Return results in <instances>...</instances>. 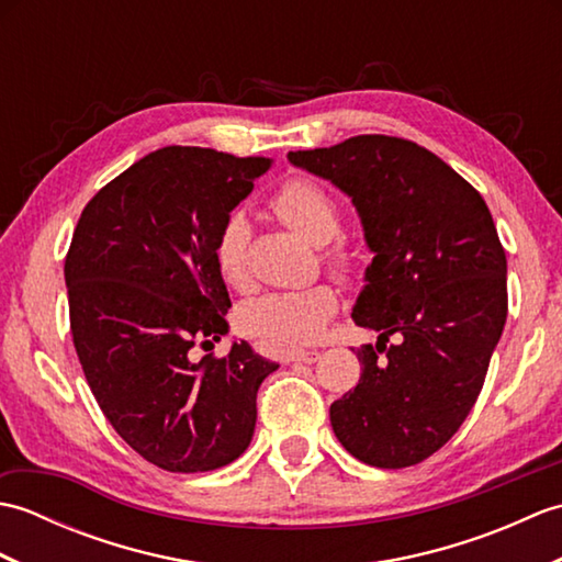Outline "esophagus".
Here are the masks:
<instances>
[{
    "instance_id": "obj_1",
    "label": "esophagus",
    "mask_w": 562,
    "mask_h": 562,
    "mask_svg": "<svg viewBox=\"0 0 562 562\" xmlns=\"http://www.w3.org/2000/svg\"><path fill=\"white\" fill-rule=\"evenodd\" d=\"M321 357V352L318 350H300V352H292V357L290 360L292 362H304V364H312V362H316Z\"/></svg>"
}]
</instances>
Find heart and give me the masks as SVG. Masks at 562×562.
<instances>
[{
  "label": "heart",
  "instance_id": "1",
  "mask_svg": "<svg viewBox=\"0 0 562 562\" xmlns=\"http://www.w3.org/2000/svg\"><path fill=\"white\" fill-rule=\"evenodd\" d=\"M272 210L290 224L296 234L314 244H328L340 232V210L324 188L308 178H292L272 195ZM246 246L248 222L244 214H229L214 238V266L224 284L244 288L246 284ZM328 266L348 274L352 258L342 250L328 254ZM338 308V296L328 284H312L304 290L270 292L260 300L248 302L238 314V326L250 336H258L272 348H296L316 340Z\"/></svg>",
  "mask_w": 562,
  "mask_h": 562
}]
</instances>
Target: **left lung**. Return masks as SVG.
Returning a JSON list of instances; mask_svg holds the SVG:
<instances>
[{"label": "left lung", "mask_w": 562, "mask_h": 562, "mask_svg": "<svg viewBox=\"0 0 562 562\" xmlns=\"http://www.w3.org/2000/svg\"><path fill=\"white\" fill-rule=\"evenodd\" d=\"M288 159L352 198L374 254L352 318L379 338L357 350L360 384L330 405L333 432L376 469L420 463L471 413L503 336L507 258L493 214L411 139L357 135Z\"/></svg>", "instance_id": "8db88e82"}]
</instances>
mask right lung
Here are the masks:
<instances>
[{
    "label": "right lung",
    "mask_w": 562,
    "mask_h": 562,
    "mask_svg": "<svg viewBox=\"0 0 562 562\" xmlns=\"http://www.w3.org/2000/svg\"><path fill=\"white\" fill-rule=\"evenodd\" d=\"M266 157L164 147L89 200L65 260L71 340L113 429L142 459L171 473L214 471L241 457L256 429V396L280 364L234 342L229 292L214 238Z\"/></svg>",
    "instance_id": "obj_1"
}]
</instances>
